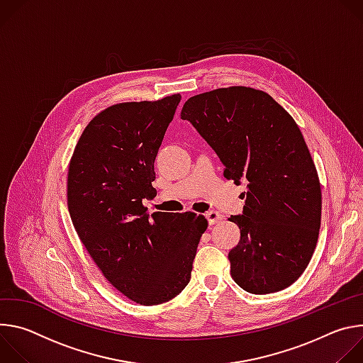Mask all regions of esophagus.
<instances>
[{"label": "esophagus", "instance_id": "1", "mask_svg": "<svg viewBox=\"0 0 363 363\" xmlns=\"http://www.w3.org/2000/svg\"><path fill=\"white\" fill-rule=\"evenodd\" d=\"M205 218H206V221H208L210 225H213L217 221H220L223 218V216L220 213H217V211H208V213L205 214Z\"/></svg>", "mask_w": 363, "mask_h": 363}]
</instances>
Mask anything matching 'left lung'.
Returning <instances> with one entry per match:
<instances>
[{"instance_id":"left-lung-1","label":"left lung","mask_w":363,"mask_h":363,"mask_svg":"<svg viewBox=\"0 0 363 363\" xmlns=\"http://www.w3.org/2000/svg\"><path fill=\"white\" fill-rule=\"evenodd\" d=\"M188 121L223 162L227 179L245 184L241 231L230 251L231 277L248 293L291 286L316 248L322 191L303 135L293 118L262 90L227 87L185 101Z\"/></svg>"}]
</instances>
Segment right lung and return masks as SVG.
I'll return each mask as SVG.
<instances>
[{"instance_id": "obj_1", "label": "right lung", "mask_w": 363, "mask_h": 363, "mask_svg": "<svg viewBox=\"0 0 363 363\" xmlns=\"http://www.w3.org/2000/svg\"><path fill=\"white\" fill-rule=\"evenodd\" d=\"M181 94L121 103L83 130L69 165L73 225L108 281L130 300L161 304L189 283L206 220L194 213L149 216L153 162Z\"/></svg>"}]
</instances>
